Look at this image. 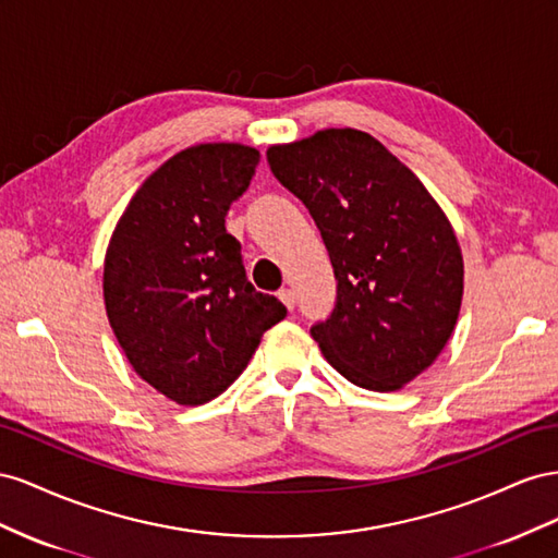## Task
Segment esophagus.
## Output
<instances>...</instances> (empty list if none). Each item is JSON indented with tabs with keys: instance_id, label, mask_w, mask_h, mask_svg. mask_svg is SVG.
Segmentation results:
<instances>
[{
	"instance_id": "34e87169",
	"label": "esophagus",
	"mask_w": 558,
	"mask_h": 558,
	"mask_svg": "<svg viewBox=\"0 0 558 558\" xmlns=\"http://www.w3.org/2000/svg\"><path fill=\"white\" fill-rule=\"evenodd\" d=\"M278 296H280V301L284 306H288L290 311H294V304H296V299H294V290H290V288H282L280 292H278Z\"/></svg>"
}]
</instances>
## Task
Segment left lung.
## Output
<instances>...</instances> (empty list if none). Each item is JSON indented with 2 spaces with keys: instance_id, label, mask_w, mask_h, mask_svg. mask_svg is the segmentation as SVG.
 <instances>
[{
  "instance_id": "obj_1",
  "label": "left lung",
  "mask_w": 558,
  "mask_h": 558,
  "mask_svg": "<svg viewBox=\"0 0 558 558\" xmlns=\"http://www.w3.org/2000/svg\"><path fill=\"white\" fill-rule=\"evenodd\" d=\"M266 158L315 219L339 280L337 306L311 337L350 384L404 388L458 323L465 268L449 217L369 133L325 129Z\"/></svg>"
}]
</instances>
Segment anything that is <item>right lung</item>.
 <instances>
[{
  "label": "right lung",
  "mask_w": 558,
  "mask_h": 558,
  "mask_svg": "<svg viewBox=\"0 0 558 558\" xmlns=\"http://www.w3.org/2000/svg\"><path fill=\"white\" fill-rule=\"evenodd\" d=\"M259 161L238 142L174 154L135 191L105 252V308L121 350L142 380L184 407L225 392L288 315L252 288L225 227Z\"/></svg>",
  "instance_id": "add662e5"
}]
</instances>
